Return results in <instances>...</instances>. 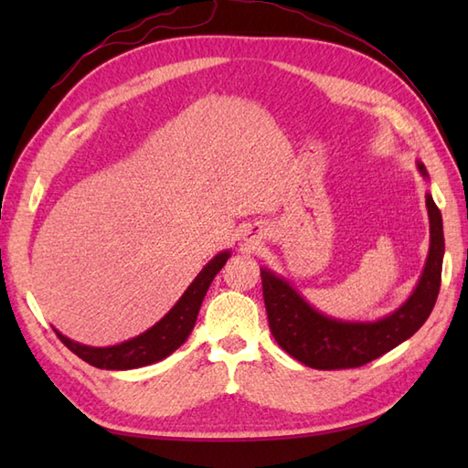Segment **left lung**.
Returning <instances> with one entry per match:
<instances>
[{"label": "left lung", "instance_id": "1", "mask_svg": "<svg viewBox=\"0 0 468 468\" xmlns=\"http://www.w3.org/2000/svg\"><path fill=\"white\" fill-rule=\"evenodd\" d=\"M419 171L429 176L422 163ZM426 208L431 218V250L419 285L399 310L378 322L327 317L314 310L282 277L261 270L267 320L280 347L315 370H346L376 360L419 332L439 297L444 257L442 215L431 195H426Z\"/></svg>", "mask_w": 468, "mask_h": 468}]
</instances>
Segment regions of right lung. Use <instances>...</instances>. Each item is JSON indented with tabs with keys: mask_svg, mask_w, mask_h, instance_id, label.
I'll list each match as a JSON object with an SVG mask.
<instances>
[{
	"mask_svg": "<svg viewBox=\"0 0 468 468\" xmlns=\"http://www.w3.org/2000/svg\"><path fill=\"white\" fill-rule=\"evenodd\" d=\"M229 255H231V251L215 255L203 267V271L195 277V282L186 287V292L173 305V310L161 322H156L151 330L133 337V340H126L111 347H92L69 340V337L62 335L58 330L54 332L68 350H72L78 357H82L90 366L102 367V370H133V367L154 364L163 360V357L171 356L178 346L185 344L188 334L195 327L197 315L198 310H201L208 285L215 280V275L221 271Z\"/></svg>",
	"mask_w": 468,
	"mask_h": 468,
	"instance_id": "obj_1",
	"label": "right lung"
}]
</instances>
